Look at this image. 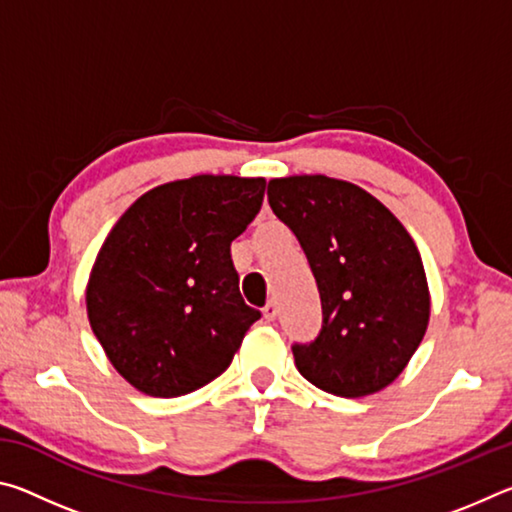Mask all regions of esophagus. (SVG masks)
<instances>
[{"label": "esophagus", "instance_id": "1", "mask_svg": "<svg viewBox=\"0 0 512 512\" xmlns=\"http://www.w3.org/2000/svg\"><path fill=\"white\" fill-rule=\"evenodd\" d=\"M264 318L268 320V323H273V320L277 318V305H275V302H268V305L264 307Z\"/></svg>", "mask_w": 512, "mask_h": 512}]
</instances>
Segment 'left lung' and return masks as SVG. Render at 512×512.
<instances>
[{
    "label": "left lung",
    "mask_w": 512,
    "mask_h": 512,
    "mask_svg": "<svg viewBox=\"0 0 512 512\" xmlns=\"http://www.w3.org/2000/svg\"><path fill=\"white\" fill-rule=\"evenodd\" d=\"M316 277L323 329L293 345L300 375L320 391L363 397L400 377L431 314L420 250L400 219L366 189L327 176L268 183Z\"/></svg>",
    "instance_id": "8db88e82"
}]
</instances>
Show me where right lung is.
<instances>
[{
    "instance_id": "add662e5",
    "label": "right lung",
    "mask_w": 512,
    "mask_h": 512,
    "mask_svg": "<svg viewBox=\"0 0 512 512\" xmlns=\"http://www.w3.org/2000/svg\"><path fill=\"white\" fill-rule=\"evenodd\" d=\"M264 178L194 176L142 194L90 271L94 336L128 384L180 397L230 366L259 311L239 293L230 244L255 219Z\"/></svg>"
}]
</instances>
